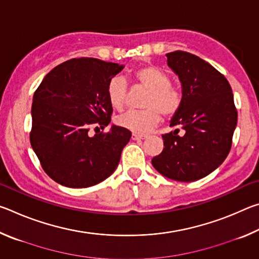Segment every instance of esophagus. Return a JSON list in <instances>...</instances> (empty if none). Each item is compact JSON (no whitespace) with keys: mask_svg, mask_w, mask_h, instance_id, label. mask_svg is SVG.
Masks as SVG:
<instances>
[{"mask_svg":"<svg viewBox=\"0 0 259 259\" xmlns=\"http://www.w3.org/2000/svg\"><path fill=\"white\" fill-rule=\"evenodd\" d=\"M131 139H133V140H142V139H145V136L133 134V136H131Z\"/></svg>","mask_w":259,"mask_h":259,"instance_id":"obj_1","label":"esophagus"}]
</instances>
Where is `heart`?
<instances>
[{
  "instance_id": "b5f03b06",
  "label": "heart",
  "mask_w": 259,
  "mask_h": 259,
  "mask_svg": "<svg viewBox=\"0 0 259 259\" xmlns=\"http://www.w3.org/2000/svg\"><path fill=\"white\" fill-rule=\"evenodd\" d=\"M134 81L145 88L147 95L144 100L145 109L129 111L117 117L116 123L134 134H146L161 121V113L172 116L183 103V95L177 87L170 84L168 73L156 66H143L134 71ZM126 83L122 77H113L107 85V100L111 106L121 111L125 104Z\"/></svg>"
}]
</instances>
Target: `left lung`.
Masks as SVG:
<instances>
[{"label":"left lung","mask_w":259,"mask_h":259,"mask_svg":"<svg viewBox=\"0 0 259 259\" xmlns=\"http://www.w3.org/2000/svg\"><path fill=\"white\" fill-rule=\"evenodd\" d=\"M166 64L182 84L183 103L170 120L182 128L162 136L163 151L152 159L162 176L194 182L208 176L229 155L238 112L229 81L200 57L186 51L166 54Z\"/></svg>","instance_id":"left-lung-1"}]
</instances>
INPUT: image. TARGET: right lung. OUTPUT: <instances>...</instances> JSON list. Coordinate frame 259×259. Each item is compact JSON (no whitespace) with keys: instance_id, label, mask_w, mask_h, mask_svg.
<instances>
[{"instance_id":"right-lung-1","label":"right lung","mask_w":259,"mask_h":259,"mask_svg":"<svg viewBox=\"0 0 259 259\" xmlns=\"http://www.w3.org/2000/svg\"><path fill=\"white\" fill-rule=\"evenodd\" d=\"M124 65L77 58L56 66L33 96L30 145L48 176L60 185L85 188L115 171L131 133L112 124L107 85Z\"/></svg>"}]
</instances>
